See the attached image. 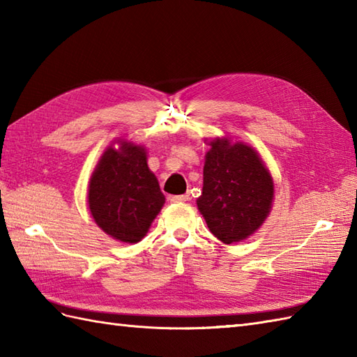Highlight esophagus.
<instances>
[{"label":"esophagus","mask_w":357,"mask_h":357,"mask_svg":"<svg viewBox=\"0 0 357 357\" xmlns=\"http://www.w3.org/2000/svg\"><path fill=\"white\" fill-rule=\"evenodd\" d=\"M170 202H174V204H178V202H185V201H188L190 199V196L188 195H176V196H170Z\"/></svg>","instance_id":"obj_1"}]
</instances>
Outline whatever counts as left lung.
I'll return each mask as SVG.
<instances>
[{
  "label": "left lung",
  "instance_id": "8db88e82",
  "mask_svg": "<svg viewBox=\"0 0 357 357\" xmlns=\"http://www.w3.org/2000/svg\"><path fill=\"white\" fill-rule=\"evenodd\" d=\"M208 146L196 204L210 231L224 244H233L252 236L264 224L275 185L253 147L230 138H215Z\"/></svg>",
  "mask_w": 357,
  "mask_h": 357
}]
</instances>
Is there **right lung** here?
Returning a JSON list of instances; mask_svg holds the SVG:
<instances>
[{"instance_id": "1", "label": "right lung", "mask_w": 357, "mask_h": 357, "mask_svg": "<svg viewBox=\"0 0 357 357\" xmlns=\"http://www.w3.org/2000/svg\"><path fill=\"white\" fill-rule=\"evenodd\" d=\"M107 147L89 183V208L113 239L136 244L149 231L165 198L147 165V151L126 139Z\"/></svg>"}]
</instances>
